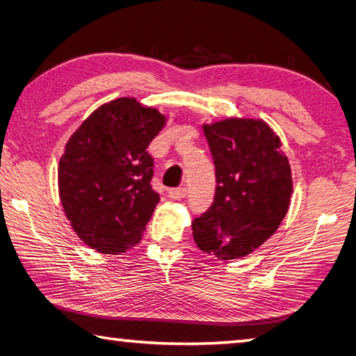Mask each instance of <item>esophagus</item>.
<instances>
[{
	"mask_svg": "<svg viewBox=\"0 0 356 356\" xmlns=\"http://www.w3.org/2000/svg\"><path fill=\"white\" fill-rule=\"evenodd\" d=\"M186 191L188 190L185 186H177V188H171L168 193H170V197H172V199H182L186 195Z\"/></svg>",
	"mask_w": 356,
	"mask_h": 356,
	"instance_id": "obj_1",
	"label": "esophagus"
}]
</instances>
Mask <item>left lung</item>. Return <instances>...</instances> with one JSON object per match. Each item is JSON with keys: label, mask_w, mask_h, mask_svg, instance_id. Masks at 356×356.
Wrapping results in <instances>:
<instances>
[{"label": "left lung", "mask_w": 356, "mask_h": 356, "mask_svg": "<svg viewBox=\"0 0 356 356\" xmlns=\"http://www.w3.org/2000/svg\"><path fill=\"white\" fill-rule=\"evenodd\" d=\"M216 165V195L193 222L194 241L232 260L261 246L283 222L292 197V171L282 142L263 119L225 118L203 124Z\"/></svg>", "instance_id": "left-lung-1"}]
</instances>
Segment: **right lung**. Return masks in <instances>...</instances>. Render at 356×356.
<instances>
[{
	"mask_svg": "<svg viewBox=\"0 0 356 356\" xmlns=\"http://www.w3.org/2000/svg\"><path fill=\"white\" fill-rule=\"evenodd\" d=\"M166 118L136 97L102 104L67 140L58 188L76 236L101 254L138 245L159 203L148 145Z\"/></svg>",
	"mask_w": 356,
	"mask_h": 356,
	"instance_id": "1",
	"label": "right lung"
}]
</instances>
